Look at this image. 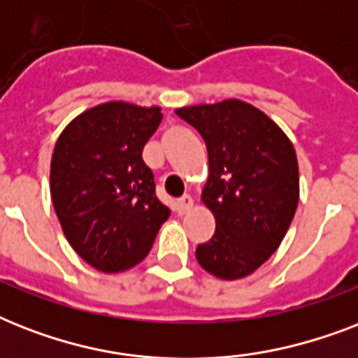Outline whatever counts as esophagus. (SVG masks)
<instances>
[{"label":"esophagus","mask_w":358,"mask_h":358,"mask_svg":"<svg viewBox=\"0 0 358 358\" xmlns=\"http://www.w3.org/2000/svg\"><path fill=\"white\" fill-rule=\"evenodd\" d=\"M193 196L191 195H184L182 199H178L176 201V212L180 213V215H184V213H187L193 208Z\"/></svg>","instance_id":"1"}]
</instances>
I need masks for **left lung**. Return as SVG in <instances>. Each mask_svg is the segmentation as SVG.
I'll list each match as a JSON object with an SVG mask.
<instances>
[{
	"label": "left lung",
	"instance_id": "left-lung-1",
	"mask_svg": "<svg viewBox=\"0 0 358 358\" xmlns=\"http://www.w3.org/2000/svg\"><path fill=\"white\" fill-rule=\"evenodd\" d=\"M176 115L208 148L202 202L215 217V234L196 247V260L223 280L247 277L278 249L297 210L294 145L264 111L241 100L180 108Z\"/></svg>",
	"mask_w": 358,
	"mask_h": 358
}]
</instances>
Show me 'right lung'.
Returning <instances> with one entry per match:
<instances>
[{"instance_id":"add662e5","label":"right lung","mask_w":358,"mask_h":358,"mask_svg":"<svg viewBox=\"0 0 358 358\" xmlns=\"http://www.w3.org/2000/svg\"><path fill=\"white\" fill-rule=\"evenodd\" d=\"M162 119L157 106L100 103L78 115L55 143L53 208L72 249L98 271H126L145 260L171 215L143 162Z\"/></svg>"}]
</instances>
